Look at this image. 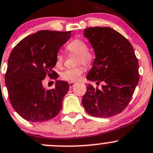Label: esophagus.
Instances as JSON below:
<instances>
[{
	"label": "esophagus",
	"mask_w": 153,
	"mask_h": 153,
	"mask_svg": "<svg viewBox=\"0 0 153 153\" xmlns=\"http://www.w3.org/2000/svg\"><path fill=\"white\" fill-rule=\"evenodd\" d=\"M75 83H73V82H70V83H69V85H70V88H73L74 85H75Z\"/></svg>",
	"instance_id": "obj_1"
}]
</instances>
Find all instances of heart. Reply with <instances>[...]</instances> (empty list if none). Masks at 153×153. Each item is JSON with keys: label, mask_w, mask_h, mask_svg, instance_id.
<instances>
[{"label": "heart", "mask_w": 153, "mask_h": 153, "mask_svg": "<svg viewBox=\"0 0 153 153\" xmlns=\"http://www.w3.org/2000/svg\"><path fill=\"white\" fill-rule=\"evenodd\" d=\"M67 49L72 53L78 55L77 64H83L85 67H91L94 61V55L91 51H88V46L84 41L76 38L68 43ZM63 56L61 53H58L56 56V66L61 68L63 65ZM84 71L82 66L75 68L67 69L61 74L62 79L69 82H75L79 80L80 77Z\"/></svg>", "instance_id": "heart-1"}]
</instances>
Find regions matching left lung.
Returning a JSON list of instances; mask_svg holds the SVG:
<instances>
[{
    "label": "left lung",
    "instance_id": "8db88e82",
    "mask_svg": "<svg viewBox=\"0 0 153 153\" xmlns=\"http://www.w3.org/2000/svg\"><path fill=\"white\" fill-rule=\"evenodd\" d=\"M83 35L96 56L86 78L104 85L101 89L86 86L82 105L92 116L112 117L123 111L134 94L139 80L138 60L130 42L112 28L88 27Z\"/></svg>",
    "mask_w": 153,
    "mask_h": 153
}]
</instances>
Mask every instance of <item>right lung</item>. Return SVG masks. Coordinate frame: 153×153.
Here are the masks:
<instances>
[{
  "mask_svg": "<svg viewBox=\"0 0 153 153\" xmlns=\"http://www.w3.org/2000/svg\"><path fill=\"white\" fill-rule=\"evenodd\" d=\"M71 31L41 30L27 36L14 47L5 75L10 102L15 111L30 122H43L56 117L62 107L69 83L56 80L55 88L46 90V75L56 79V56Z\"/></svg>",
  "mask_w": 153,
  "mask_h": 153,
  "instance_id": "add662e5",
  "label": "right lung"
}]
</instances>
